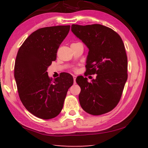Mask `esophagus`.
Instances as JSON below:
<instances>
[{
  "mask_svg": "<svg viewBox=\"0 0 148 148\" xmlns=\"http://www.w3.org/2000/svg\"><path fill=\"white\" fill-rule=\"evenodd\" d=\"M73 78H74V83H76V76H75V75H74L73 76Z\"/></svg>",
  "mask_w": 148,
  "mask_h": 148,
  "instance_id": "1",
  "label": "esophagus"
}]
</instances>
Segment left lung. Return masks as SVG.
I'll return each mask as SVG.
<instances>
[{"mask_svg": "<svg viewBox=\"0 0 148 148\" xmlns=\"http://www.w3.org/2000/svg\"><path fill=\"white\" fill-rule=\"evenodd\" d=\"M71 30L89 50L85 76L96 74L91 82L77 77L80 106L90 114L107 113L119 103L127 79V57L122 39L113 29L98 24L72 25Z\"/></svg>", "mask_w": 148, "mask_h": 148, "instance_id": "left-lung-1", "label": "left lung"}]
</instances>
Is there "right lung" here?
<instances>
[{"label": "right lung", "mask_w": 148, "mask_h": 148, "mask_svg": "<svg viewBox=\"0 0 148 148\" xmlns=\"http://www.w3.org/2000/svg\"><path fill=\"white\" fill-rule=\"evenodd\" d=\"M70 27L38 29L29 35L17 52L14 77L18 96L25 108L39 119H51L60 113L67 91L73 84L69 73L64 72L52 81L47 72Z\"/></svg>", "instance_id": "obj_1"}]
</instances>
